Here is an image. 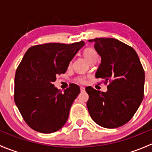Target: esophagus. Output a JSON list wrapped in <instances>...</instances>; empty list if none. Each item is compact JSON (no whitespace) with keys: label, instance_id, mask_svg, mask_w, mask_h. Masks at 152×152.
<instances>
[{"label":"esophagus","instance_id":"esophagus-1","mask_svg":"<svg viewBox=\"0 0 152 152\" xmlns=\"http://www.w3.org/2000/svg\"><path fill=\"white\" fill-rule=\"evenodd\" d=\"M80 90H81V92H85V88L84 87H80Z\"/></svg>","mask_w":152,"mask_h":152}]
</instances>
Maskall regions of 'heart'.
<instances>
[{"label": "heart", "instance_id": "heart-1", "mask_svg": "<svg viewBox=\"0 0 152 152\" xmlns=\"http://www.w3.org/2000/svg\"><path fill=\"white\" fill-rule=\"evenodd\" d=\"M83 54L84 56L85 57V59H87L89 62H91L93 59H97L98 58V54L97 53H96V50L93 48H86L85 50H84ZM75 80L80 84H85L86 82V77L85 76H82V75H81V76H78L75 79Z\"/></svg>", "mask_w": 152, "mask_h": 152}]
</instances>
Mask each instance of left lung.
I'll use <instances>...</instances> for the list:
<instances>
[{
  "instance_id": "8db88e82",
  "label": "left lung",
  "mask_w": 152,
  "mask_h": 152,
  "mask_svg": "<svg viewBox=\"0 0 152 152\" xmlns=\"http://www.w3.org/2000/svg\"><path fill=\"white\" fill-rule=\"evenodd\" d=\"M95 49L102 57L96 73L104 79L106 93L87 87L90 117L99 126L118 128L129 121L144 96L145 73L133 48L113 38H96Z\"/></svg>"
}]
</instances>
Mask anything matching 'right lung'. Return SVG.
I'll use <instances>...</instances> for the list:
<instances>
[{"label": "right lung", "mask_w": 152, "mask_h": 152, "mask_svg": "<svg viewBox=\"0 0 152 152\" xmlns=\"http://www.w3.org/2000/svg\"><path fill=\"white\" fill-rule=\"evenodd\" d=\"M84 41L45 43L29 48L16 70L14 99L32 129L53 133L66 123L70 107L80 93L75 84L62 92L54 87L56 76L66 72Z\"/></svg>", "instance_id": "obj_1"}]
</instances>
